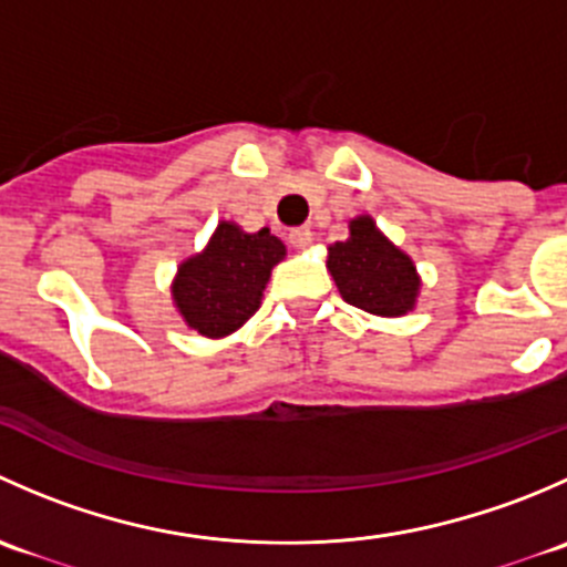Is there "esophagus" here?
<instances>
[{
	"label": "esophagus",
	"mask_w": 567,
	"mask_h": 567,
	"mask_svg": "<svg viewBox=\"0 0 567 567\" xmlns=\"http://www.w3.org/2000/svg\"><path fill=\"white\" fill-rule=\"evenodd\" d=\"M288 241H290V247L307 249L312 244V230L310 227H293V230L288 233Z\"/></svg>",
	"instance_id": "1"
}]
</instances>
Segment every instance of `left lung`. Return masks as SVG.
<instances>
[{
    "mask_svg": "<svg viewBox=\"0 0 567 567\" xmlns=\"http://www.w3.org/2000/svg\"><path fill=\"white\" fill-rule=\"evenodd\" d=\"M351 236L329 247L326 268L348 305L381 318H398L414 310L420 274L414 260L398 249L370 216L348 225Z\"/></svg>",
    "mask_w": 567,
    "mask_h": 567,
    "instance_id": "8db88e82",
    "label": "left lung"
}]
</instances>
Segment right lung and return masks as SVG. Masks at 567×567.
<instances>
[{
  "label": "right lung",
  "mask_w": 567,
  "mask_h": 567,
  "mask_svg": "<svg viewBox=\"0 0 567 567\" xmlns=\"http://www.w3.org/2000/svg\"><path fill=\"white\" fill-rule=\"evenodd\" d=\"M285 257V244L268 227L244 233L219 221L208 247L177 268L173 299L188 329L219 340L241 329L260 307L271 268Z\"/></svg>",
  "instance_id": "add662e5"
}]
</instances>
